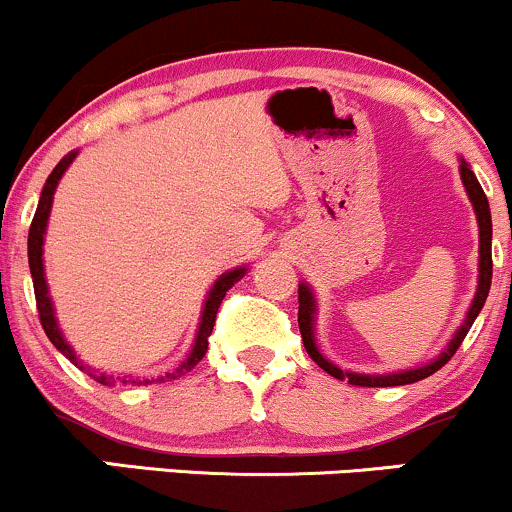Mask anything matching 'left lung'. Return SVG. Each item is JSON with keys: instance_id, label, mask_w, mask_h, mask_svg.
I'll list each match as a JSON object with an SVG mask.
<instances>
[{"instance_id": "1", "label": "left lung", "mask_w": 512, "mask_h": 512, "mask_svg": "<svg viewBox=\"0 0 512 512\" xmlns=\"http://www.w3.org/2000/svg\"><path fill=\"white\" fill-rule=\"evenodd\" d=\"M460 178L464 190H467L469 202H472L474 214H477V223H479V286L477 293H474V301L469 305V313L464 317V322L460 325V330L455 332V337L450 339V344L445 346V351L440 356L428 361L426 366L419 368H409V370H399V373H385V375H363V373H349V370L337 368L334 363L327 361L325 356L317 351L315 344V296L310 291L308 284H298V330H301L303 337V346L308 351V356L320 366L322 370L332 375L337 380H346L349 385H358V387H395V385H409V383H419V380L428 378L436 370H440L445 363L455 356V351L460 349L462 339L467 337L469 327L474 325L477 315L484 308L486 296H489L491 289V274H493V262H491V209H489V199H486L484 190H481L477 175L472 173V168L464 163V158H460Z\"/></svg>"}]
</instances>
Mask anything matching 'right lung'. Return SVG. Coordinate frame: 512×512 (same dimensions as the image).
<instances>
[{
  "mask_svg": "<svg viewBox=\"0 0 512 512\" xmlns=\"http://www.w3.org/2000/svg\"><path fill=\"white\" fill-rule=\"evenodd\" d=\"M76 154H79V151H72V154L64 156L62 161L55 166V170H52V173H50V178L45 180L43 192H40L38 209H35V216H33V223H31V231H28V267H31L35 303H38L40 325H43L45 334H48V339H50L52 344H55L57 351H62V354L67 356L72 363H76V366H79L81 370H86V366H81V361H79V358H76L72 346L64 342V337H62V332H60V325H57L55 310H52V301H50V296H48V281H45V267H43V243H45V231H48L52 197H55L57 182L62 180L64 170L72 166V161L76 158ZM245 272H248V269H245V267H236V269H231V272L221 274L219 279H216V284L211 286L207 301H204L202 320H199V330H197L195 344H192L190 356H187L185 361L180 363V368H175V373H166V378H175V375H182V373H185V370L195 368L197 363L202 361L204 354H207L209 334H211V330H214L216 313H219V305L223 301V296H226V291L231 289L233 284H238V281L243 279ZM88 375H93V378H96L98 383H103V385L115 383L113 375H105V373L96 375L91 368H88ZM117 380H120V378H117ZM122 383H127V380H122ZM132 383H137V380H132ZM144 383H149V380H144ZM139 385H142V383H139Z\"/></svg>",
  "mask_w": 512,
  "mask_h": 512,
  "instance_id": "right-lung-1",
  "label": "right lung"
}]
</instances>
